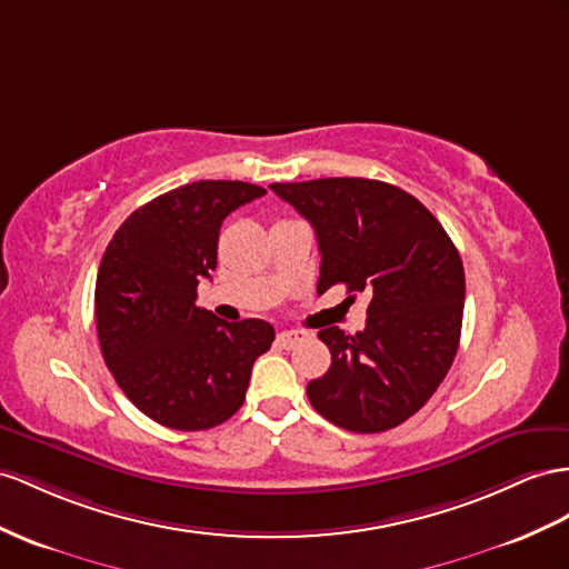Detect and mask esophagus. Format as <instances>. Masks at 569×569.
I'll list each match as a JSON object with an SVG mask.
<instances>
[{
	"mask_svg": "<svg viewBox=\"0 0 569 569\" xmlns=\"http://www.w3.org/2000/svg\"><path fill=\"white\" fill-rule=\"evenodd\" d=\"M305 339H308V331H300V329H290V331H281L279 333V343L283 348H296Z\"/></svg>",
	"mask_w": 569,
	"mask_h": 569,
	"instance_id": "1",
	"label": "esophagus"
}]
</instances>
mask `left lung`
<instances>
[{
	"label": "left lung",
	"instance_id": "left-lung-1",
	"mask_svg": "<svg viewBox=\"0 0 569 569\" xmlns=\"http://www.w3.org/2000/svg\"><path fill=\"white\" fill-rule=\"evenodd\" d=\"M315 228L317 293L343 283L368 293L358 333L319 329L329 370L308 385L319 416L351 432L409 420L442 385L457 356L463 264L440 221L403 189L366 178L269 184Z\"/></svg>",
	"mask_w": 569,
	"mask_h": 569
}]
</instances>
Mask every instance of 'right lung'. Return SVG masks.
I'll return each mask as SVG.
<instances>
[{
	"mask_svg": "<svg viewBox=\"0 0 569 569\" xmlns=\"http://www.w3.org/2000/svg\"><path fill=\"white\" fill-rule=\"evenodd\" d=\"M267 194L238 180H199L151 199L114 232L96 279L106 366L124 397L156 423L194 432L221 426L242 401L273 327L223 322L197 308L216 269L223 218Z\"/></svg>",
	"mask_w": 569,
	"mask_h": 569,
	"instance_id": "add662e5",
	"label": "right lung"
}]
</instances>
